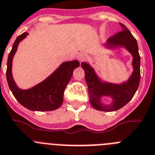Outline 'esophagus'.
I'll list each match as a JSON object with an SVG mask.
<instances>
[{
    "mask_svg": "<svg viewBox=\"0 0 155 155\" xmlns=\"http://www.w3.org/2000/svg\"><path fill=\"white\" fill-rule=\"evenodd\" d=\"M77 59L80 62H83V61L86 59V55H85V54H83V53L79 54V55H78V56H77Z\"/></svg>",
    "mask_w": 155,
    "mask_h": 155,
    "instance_id": "34e87169",
    "label": "esophagus"
}]
</instances>
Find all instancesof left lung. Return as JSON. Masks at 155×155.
<instances>
[{
  "mask_svg": "<svg viewBox=\"0 0 155 155\" xmlns=\"http://www.w3.org/2000/svg\"><path fill=\"white\" fill-rule=\"evenodd\" d=\"M120 25L123 31L111 36L107 40V45L110 47L124 46L132 54L134 72L129 80L120 85L102 83L93 68L86 62L81 63V66L85 71L90 104L97 110L110 112L122 108L133 98L140 84V58L137 40L124 24L120 23ZM103 95L112 97L114 100L112 104L107 106L102 104L100 98Z\"/></svg>",
  "mask_w": 155,
  "mask_h": 155,
  "instance_id": "left-lung-1",
  "label": "left lung"
}]
</instances>
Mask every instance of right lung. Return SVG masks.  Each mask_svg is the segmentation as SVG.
Listing matches in <instances>:
<instances>
[{"mask_svg":"<svg viewBox=\"0 0 155 155\" xmlns=\"http://www.w3.org/2000/svg\"><path fill=\"white\" fill-rule=\"evenodd\" d=\"M28 35L24 32L17 38L10 51L7 64L6 76L8 86L16 100L28 110L34 111H51L62 105L65 89L72 76V72L79 66L77 60L65 62L49 77L29 90H21L12 77V59L18 45Z\"/></svg>","mask_w":155,"mask_h":155,"instance_id":"obj_1","label":"right lung"}]
</instances>
